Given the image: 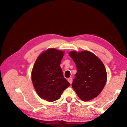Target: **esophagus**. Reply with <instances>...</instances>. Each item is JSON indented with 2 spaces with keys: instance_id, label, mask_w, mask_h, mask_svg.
Masks as SVG:
<instances>
[{
  "instance_id": "obj_1",
  "label": "esophagus",
  "mask_w": 127,
  "mask_h": 127,
  "mask_svg": "<svg viewBox=\"0 0 127 127\" xmlns=\"http://www.w3.org/2000/svg\"><path fill=\"white\" fill-rule=\"evenodd\" d=\"M72 81H73V79H72V78H69L68 79V81L69 82L70 84H72Z\"/></svg>"
}]
</instances>
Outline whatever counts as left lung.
Wrapping results in <instances>:
<instances>
[{
	"mask_svg": "<svg viewBox=\"0 0 127 127\" xmlns=\"http://www.w3.org/2000/svg\"><path fill=\"white\" fill-rule=\"evenodd\" d=\"M69 55L77 66V73L72 86L77 95L84 101L97 97L106 82V70L104 64L88 51L79 53L72 51Z\"/></svg>",
	"mask_w": 127,
	"mask_h": 127,
	"instance_id": "8db88e82",
	"label": "left lung"
}]
</instances>
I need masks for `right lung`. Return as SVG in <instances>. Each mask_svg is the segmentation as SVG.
Returning <instances> with one entry per match:
<instances>
[{"label":"right lung","instance_id":"add662e5","mask_svg":"<svg viewBox=\"0 0 127 127\" xmlns=\"http://www.w3.org/2000/svg\"><path fill=\"white\" fill-rule=\"evenodd\" d=\"M63 55V51L49 49L38 56L32 68L34 88L41 98L49 102L58 100L64 90L70 86L61 67Z\"/></svg>","mask_w":127,"mask_h":127}]
</instances>
